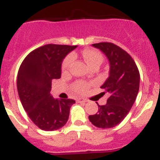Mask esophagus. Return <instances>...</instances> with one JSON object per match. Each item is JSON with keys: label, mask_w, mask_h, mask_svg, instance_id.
<instances>
[{"label": "esophagus", "mask_w": 160, "mask_h": 160, "mask_svg": "<svg viewBox=\"0 0 160 160\" xmlns=\"http://www.w3.org/2000/svg\"><path fill=\"white\" fill-rule=\"evenodd\" d=\"M78 102L85 103V102H87V100H86V99H81V98H79V99H78Z\"/></svg>", "instance_id": "1"}]
</instances>
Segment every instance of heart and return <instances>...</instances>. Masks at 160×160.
<instances>
[{"label":"heart","mask_w":160,"mask_h":160,"mask_svg":"<svg viewBox=\"0 0 160 160\" xmlns=\"http://www.w3.org/2000/svg\"><path fill=\"white\" fill-rule=\"evenodd\" d=\"M82 56L90 68L95 66V65L100 66L103 61L102 55L95 49H85L82 52ZM73 59H74V57H73V54H69L64 59L62 66V71L66 72L70 70V68L71 67L72 64H73ZM87 88H88V85L84 82H77L73 85V90H75L76 92L80 93V94H83V93L86 92L87 90Z\"/></svg>","instance_id":"obj_1"}]
</instances>
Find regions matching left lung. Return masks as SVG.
I'll return each mask as SVG.
<instances>
[{
	"mask_svg": "<svg viewBox=\"0 0 160 160\" xmlns=\"http://www.w3.org/2000/svg\"><path fill=\"white\" fill-rule=\"evenodd\" d=\"M107 56L109 77L101 88L110 94L106 105L98 104V111L89 119L99 128H114L125 118L136 99L140 75L135 61L125 50L111 42L93 44Z\"/></svg>",
	"mask_w": 160,
	"mask_h": 160,
	"instance_id": "1",
	"label": "left lung"
}]
</instances>
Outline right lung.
<instances>
[{
  "instance_id": "add662e5",
  "label": "right lung",
  "mask_w": 160,
  "mask_h": 160,
  "mask_svg": "<svg viewBox=\"0 0 160 160\" xmlns=\"http://www.w3.org/2000/svg\"><path fill=\"white\" fill-rule=\"evenodd\" d=\"M77 46L48 44L26 56L20 66L17 87L23 108L43 131L58 130L67 122L75 101L58 99L50 94L51 83L62 73V62Z\"/></svg>"
}]
</instances>
